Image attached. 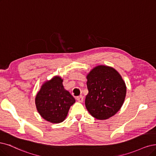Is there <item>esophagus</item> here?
<instances>
[{
  "mask_svg": "<svg viewBox=\"0 0 156 156\" xmlns=\"http://www.w3.org/2000/svg\"><path fill=\"white\" fill-rule=\"evenodd\" d=\"M76 100H78V102L82 103V102L83 101V97L82 95H80V96L76 97Z\"/></svg>",
  "mask_w": 156,
  "mask_h": 156,
  "instance_id": "esophagus-1",
  "label": "esophagus"
}]
</instances>
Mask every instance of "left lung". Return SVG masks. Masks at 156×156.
<instances>
[{"mask_svg":"<svg viewBox=\"0 0 156 156\" xmlns=\"http://www.w3.org/2000/svg\"><path fill=\"white\" fill-rule=\"evenodd\" d=\"M89 90L85 107L98 119H106L116 114L122 107L126 93L125 82L111 67L98 66L87 76Z\"/></svg>","mask_w":156,"mask_h":156,"instance_id":"left-lung-1","label":"left lung"}]
</instances>
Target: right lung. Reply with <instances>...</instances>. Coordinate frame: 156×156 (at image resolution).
I'll list each match as a JSON object with an SVG mask.
<instances>
[{
  "label": "right lung",
  "instance_id": "add662e5",
  "mask_svg": "<svg viewBox=\"0 0 156 156\" xmlns=\"http://www.w3.org/2000/svg\"><path fill=\"white\" fill-rule=\"evenodd\" d=\"M63 80L56 76L46 81L35 98L38 113L52 123L62 122L67 116L69 108L75 103L73 96L63 86Z\"/></svg>",
  "mask_w": 156,
  "mask_h": 156
}]
</instances>
